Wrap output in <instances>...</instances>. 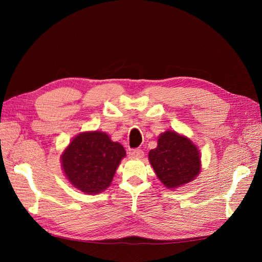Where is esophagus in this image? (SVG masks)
<instances>
[{"label":"esophagus","instance_id":"1","mask_svg":"<svg viewBox=\"0 0 262 262\" xmlns=\"http://www.w3.org/2000/svg\"><path fill=\"white\" fill-rule=\"evenodd\" d=\"M130 156L132 158H142L144 156V152L141 148H134L130 150Z\"/></svg>","mask_w":262,"mask_h":262}]
</instances>
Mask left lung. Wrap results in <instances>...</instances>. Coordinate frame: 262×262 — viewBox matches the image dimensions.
Masks as SVG:
<instances>
[{"label": "left lung", "mask_w": 262, "mask_h": 262, "mask_svg": "<svg viewBox=\"0 0 262 262\" xmlns=\"http://www.w3.org/2000/svg\"><path fill=\"white\" fill-rule=\"evenodd\" d=\"M157 147L148 153L156 175L167 188H177L200 171V153L192 142L173 131L162 133Z\"/></svg>", "instance_id": "8db88e82"}]
</instances>
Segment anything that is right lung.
Masks as SVG:
<instances>
[{
  "label": "right lung",
  "mask_w": 262,
  "mask_h": 262,
  "mask_svg": "<svg viewBox=\"0 0 262 262\" xmlns=\"http://www.w3.org/2000/svg\"><path fill=\"white\" fill-rule=\"evenodd\" d=\"M123 146L104 132L78 134L62 154V167L69 181L85 193H99L112 182Z\"/></svg>",
  "instance_id": "1"
}]
</instances>
